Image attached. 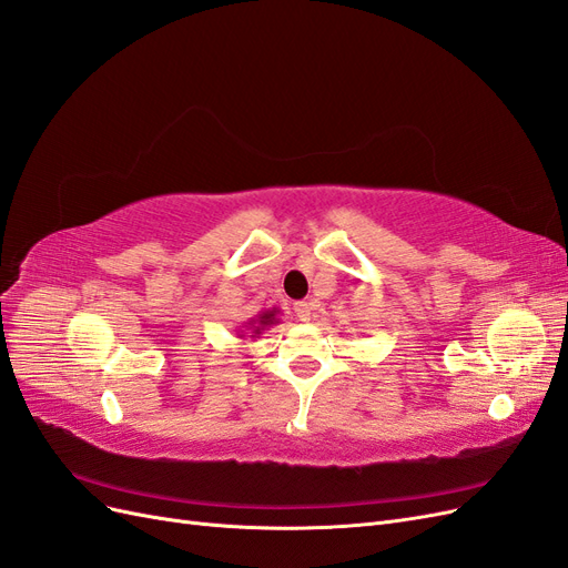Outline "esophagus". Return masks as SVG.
I'll return each mask as SVG.
<instances>
[{
	"instance_id": "esophagus-1",
	"label": "esophagus",
	"mask_w": 568,
	"mask_h": 568,
	"mask_svg": "<svg viewBox=\"0 0 568 568\" xmlns=\"http://www.w3.org/2000/svg\"><path fill=\"white\" fill-rule=\"evenodd\" d=\"M294 313H296V317L301 322H311V317H313V303L311 301H298L294 305Z\"/></svg>"
}]
</instances>
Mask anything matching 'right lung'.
Segmentation results:
<instances>
[{
    "label": "right lung",
    "instance_id": "add662e5",
    "mask_svg": "<svg viewBox=\"0 0 568 568\" xmlns=\"http://www.w3.org/2000/svg\"><path fill=\"white\" fill-rule=\"evenodd\" d=\"M277 315H280L277 307H270V311H265V313H257L255 317H251V320L244 322V329L239 332V338H244L246 334H248L251 338H257L265 329H270L272 324H280Z\"/></svg>",
    "mask_w": 568,
    "mask_h": 568
}]
</instances>
